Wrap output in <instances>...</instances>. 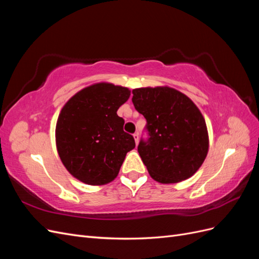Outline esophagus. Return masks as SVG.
Segmentation results:
<instances>
[{
  "mask_svg": "<svg viewBox=\"0 0 259 259\" xmlns=\"http://www.w3.org/2000/svg\"><path fill=\"white\" fill-rule=\"evenodd\" d=\"M133 136H134L135 144H136V146H137V145H138V143H139V135H138V133H135V134L133 135Z\"/></svg>",
  "mask_w": 259,
  "mask_h": 259,
  "instance_id": "34e87169",
  "label": "esophagus"
}]
</instances>
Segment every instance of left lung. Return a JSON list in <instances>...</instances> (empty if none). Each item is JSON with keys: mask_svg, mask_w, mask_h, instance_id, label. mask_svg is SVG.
Listing matches in <instances>:
<instances>
[{"mask_svg": "<svg viewBox=\"0 0 259 259\" xmlns=\"http://www.w3.org/2000/svg\"><path fill=\"white\" fill-rule=\"evenodd\" d=\"M133 104L147 120L150 138L138 152L150 176L161 184L190 178L209 146L204 116L193 101L169 86L133 90Z\"/></svg>", "mask_w": 259, "mask_h": 259, "instance_id": "1", "label": "left lung"}]
</instances>
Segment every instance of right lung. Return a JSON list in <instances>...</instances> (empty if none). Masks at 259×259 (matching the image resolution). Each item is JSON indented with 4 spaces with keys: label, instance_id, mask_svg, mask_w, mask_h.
I'll return each mask as SVG.
<instances>
[{
    "label": "right lung",
    "instance_id": "obj_1",
    "mask_svg": "<svg viewBox=\"0 0 259 259\" xmlns=\"http://www.w3.org/2000/svg\"><path fill=\"white\" fill-rule=\"evenodd\" d=\"M130 95L127 88L100 82L82 89L62 107L55 130L57 152L80 182L91 186L113 182L126 153L135 148L116 114Z\"/></svg>",
    "mask_w": 259,
    "mask_h": 259
}]
</instances>
